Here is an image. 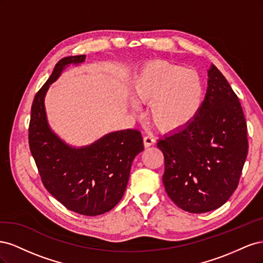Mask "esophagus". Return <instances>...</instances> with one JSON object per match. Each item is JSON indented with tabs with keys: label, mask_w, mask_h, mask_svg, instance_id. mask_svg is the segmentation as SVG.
Masks as SVG:
<instances>
[{
	"label": "esophagus",
	"mask_w": 263,
	"mask_h": 263,
	"mask_svg": "<svg viewBox=\"0 0 263 263\" xmlns=\"http://www.w3.org/2000/svg\"><path fill=\"white\" fill-rule=\"evenodd\" d=\"M155 142H156V140H155V138L153 136H151V135H148V136L144 137V145H145L146 148L153 146Z\"/></svg>",
	"instance_id": "1"
}]
</instances>
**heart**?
<instances>
[{
    "label": "heart",
    "instance_id": "1",
    "mask_svg": "<svg viewBox=\"0 0 263 263\" xmlns=\"http://www.w3.org/2000/svg\"><path fill=\"white\" fill-rule=\"evenodd\" d=\"M136 98L150 105V118L166 134L179 133L192 124L205 102L200 74L166 60L150 61L134 81ZM137 108V103L132 102Z\"/></svg>",
    "mask_w": 263,
    "mask_h": 263
}]
</instances>
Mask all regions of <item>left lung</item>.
Masks as SVG:
<instances>
[{
  "label": "left lung",
  "mask_w": 263,
  "mask_h": 263,
  "mask_svg": "<svg viewBox=\"0 0 263 263\" xmlns=\"http://www.w3.org/2000/svg\"><path fill=\"white\" fill-rule=\"evenodd\" d=\"M205 102L185 129L158 140L164 156L162 181L171 200L189 213L225 204L237 189L248 154L247 125L232 86L214 65Z\"/></svg>",
  "instance_id": "1"
}]
</instances>
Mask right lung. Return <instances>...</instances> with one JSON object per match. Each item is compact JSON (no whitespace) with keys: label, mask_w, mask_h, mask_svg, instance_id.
Returning a JSON list of instances; mask_svg holds the SVG:
<instances>
[{"label":"right lung","mask_w":263,"mask_h":263,"mask_svg":"<svg viewBox=\"0 0 263 263\" xmlns=\"http://www.w3.org/2000/svg\"><path fill=\"white\" fill-rule=\"evenodd\" d=\"M85 55H70L55 65L52 74L36 94L29 123V148L45 187L70 211L97 216L122 200L135 157L144 150L139 130L108 133L92 144L70 146L51 128L45 98L50 85L70 65Z\"/></svg>","instance_id":"right-lung-1"}]
</instances>
